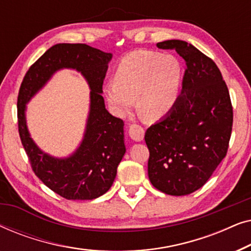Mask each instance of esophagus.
Instances as JSON below:
<instances>
[{
    "label": "esophagus",
    "instance_id": "34e87169",
    "mask_svg": "<svg viewBox=\"0 0 251 251\" xmlns=\"http://www.w3.org/2000/svg\"><path fill=\"white\" fill-rule=\"evenodd\" d=\"M129 136L135 142H142L145 136V130L138 125H131L129 128Z\"/></svg>",
    "mask_w": 251,
    "mask_h": 251
}]
</instances>
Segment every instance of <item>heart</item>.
I'll return each mask as SVG.
<instances>
[{
  "label": "heart",
  "mask_w": 251,
  "mask_h": 251,
  "mask_svg": "<svg viewBox=\"0 0 251 251\" xmlns=\"http://www.w3.org/2000/svg\"><path fill=\"white\" fill-rule=\"evenodd\" d=\"M180 61L171 54L154 51H135L126 54L115 70V81L105 84L109 105L120 115L129 113L136 105L149 120L162 118L176 104L179 94Z\"/></svg>",
  "instance_id": "heart-1"
}]
</instances>
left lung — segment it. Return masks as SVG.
Here are the masks:
<instances>
[{
	"label": "left lung",
	"instance_id": "left-lung-1",
	"mask_svg": "<svg viewBox=\"0 0 251 251\" xmlns=\"http://www.w3.org/2000/svg\"><path fill=\"white\" fill-rule=\"evenodd\" d=\"M156 47L176 50L186 71L173 109L146 130L149 178L156 190L181 197L203 186L225 157L233 108L227 85L210 58L180 40Z\"/></svg>",
	"mask_w": 251,
	"mask_h": 251
}]
</instances>
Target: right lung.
<instances>
[{
  "mask_svg": "<svg viewBox=\"0 0 251 251\" xmlns=\"http://www.w3.org/2000/svg\"><path fill=\"white\" fill-rule=\"evenodd\" d=\"M112 53L87 44L58 43L29 67L20 85L18 128L33 171L54 193L67 200H94L113 185L126 153L125 123L109 114L102 98V83ZM70 68L81 73L91 88V107L84 139L66 158L43 152L29 135L25 106L56 71Z\"/></svg>",
  "mask_w": 251,
  "mask_h": 251,
  "instance_id": "1",
  "label": "right lung"
}]
</instances>
